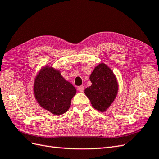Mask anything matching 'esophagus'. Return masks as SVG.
<instances>
[{"mask_svg": "<svg viewBox=\"0 0 159 159\" xmlns=\"http://www.w3.org/2000/svg\"><path fill=\"white\" fill-rule=\"evenodd\" d=\"M78 90L80 92H83V91H84V87L83 86H79L78 87Z\"/></svg>", "mask_w": 159, "mask_h": 159, "instance_id": "obj_1", "label": "esophagus"}]
</instances>
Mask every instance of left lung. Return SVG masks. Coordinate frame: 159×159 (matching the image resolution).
Returning a JSON list of instances; mask_svg holds the SVG:
<instances>
[{
  "label": "left lung",
  "instance_id": "8db88e82",
  "mask_svg": "<svg viewBox=\"0 0 159 159\" xmlns=\"http://www.w3.org/2000/svg\"><path fill=\"white\" fill-rule=\"evenodd\" d=\"M89 79L92 84L85 89V95L95 109L101 112L106 111L118 92L116 76L108 66L101 63L95 68Z\"/></svg>",
  "mask_w": 159,
  "mask_h": 159
}]
</instances>
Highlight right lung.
I'll use <instances>...</instances> for the list:
<instances>
[{"label": "right lung", "mask_w": 159, "mask_h": 159, "mask_svg": "<svg viewBox=\"0 0 159 159\" xmlns=\"http://www.w3.org/2000/svg\"><path fill=\"white\" fill-rule=\"evenodd\" d=\"M34 95L41 107L54 115H62L70 108L75 87L65 80L58 70L45 66L36 76Z\"/></svg>", "instance_id": "add662e5"}]
</instances>
